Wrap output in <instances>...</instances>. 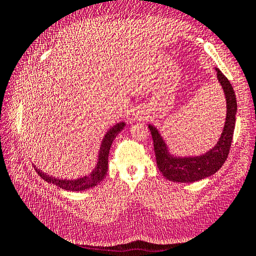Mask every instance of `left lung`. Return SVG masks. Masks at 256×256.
<instances>
[{"label": "left lung", "instance_id": "8db88e82", "mask_svg": "<svg viewBox=\"0 0 256 256\" xmlns=\"http://www.w3.org/2000/svg\"><path fill=\"white\" fill-rule=\"evenodd\" d=\"M216 78L226 96V116L224 131L214 148L199 156H175L170 153L168 146L164 138H162L158 130L153 125H148L154 142L157 167L162 176L166 177L168 180L176 182H194L201 180L218 172L229 155L236 126L238 104L234 90L230 81L218 68H216Z\"/></svg>", "mask_w": 256, "mask_h": 256}]
</instances>
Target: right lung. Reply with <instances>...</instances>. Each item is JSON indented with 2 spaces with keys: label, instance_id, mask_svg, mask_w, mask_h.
<instances>
[{
  "label": "right lung",
  "instance_id": "add662e5",
  "mask_svg": "<svg viewBox=\"0 0 256 256\" xmlns=\"http://www.w3.org/2000/svg\"><path fill=\"white\" fill-rule=\"evenodd\" d=\"M124 126H125V123L120 122L114 125V126H112L106 132L100 146L96 166L88 176H84L81 178L72 179V180H70V179H60V178L48 176L46 172L40 170L36 166H34L35 170L38 172V175H40L47 182L56 184L57 187L62 188L64 190H68V192H84L86 189L94 187L98 184H100V182L106 176V174L108 172V152H110L112 142L113 140L116 138V135L124 128Z\"/></svg>",
  "mask_w": 256,
  "mask_h": 256
}]
</instances>
